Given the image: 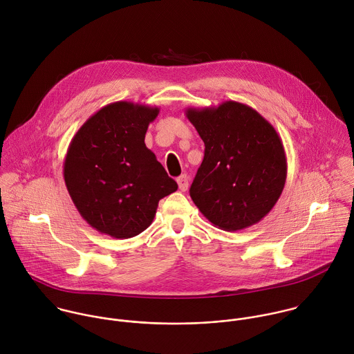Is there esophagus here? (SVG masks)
Wrapping results in <instances>:
<instances>
[{
	"label": "esophagus",
	"instance_id": "1",
	"mask_svg": "<svg viewBox=\"0 0 354 354\" xmlns=\"http://www.w3.org/2000/svg\"><path fill=\"white\" fill-rule=\"evenodd\" d=\"M178 186L182 192H186L189 189V176L187 175H182L178 178Z\"/></svg>",
	"mask_w": 354,
	"mask_h": 354
}]
</instances>
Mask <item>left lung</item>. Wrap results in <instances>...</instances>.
Masks as SVG:
<instances>
[{
  "label": "left lung",
  "instance_id": "8db88e82",
  "mask_svg": "<svg viewBox=\"0 0 354 354\" xmlns=\"http://www.w3.org/2000/svg\"><path fill=\"white\" fill-rule=\"evenodd\" d=\"M185 113L205 145L190 187L200 212L226 232L262 221L287 179V157L274 127L255 109L234 100L187 107Z\"/></svg>",
  "mask_w": 354,
  "mask_h": 354
}]
</instances>
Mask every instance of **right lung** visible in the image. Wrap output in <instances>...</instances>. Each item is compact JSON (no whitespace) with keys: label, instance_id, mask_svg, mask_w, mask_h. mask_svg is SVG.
Instances as JSON below:
<instances>
[{"label":"right lung","instance_id":"add662e5","mask_svg":"<svg viewBox=\"0 0 354 354\" xmlns=\"http://www.w3.org/2000/svg\"><path fill=\"white\" fill-rule=\"evenodd\" d=\"M157 106L114 102L92 114L73 136L63 162L67 192L95 230L131 239L146 230L158 201L178 190L145 135Z\"/></svg>","mask_w":354,"mask_h":354}]
</instances>
